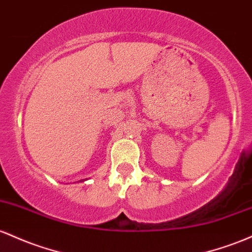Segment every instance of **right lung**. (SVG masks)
<instances>
[{
	"mask_svg": "<svg viewBox=\"0 0 252 252\" xmlns=\"http://www.w3.org/2000/svg\"><path fill=\"white\" fill-rule=\"evenodd\" d=\"M80 182H81V181H80Z\"/></svg>",
	"mask_w": 252,
	"mask_h": 252,
	"instance_id": "1",
	"label": "right lung"
}]
</instances>
